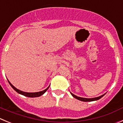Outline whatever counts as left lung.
<instances>
[{"label": "left lung", "mask_w": 123, "mask_h": 123, "mask_svg": "<svg viewBox=\"0 0 123 123\" xmlns=\"http://www.w3.org/2000/svg\"><path fill=\"white\" fill-rule=\"evenodd\" d=\"M70 94H71L72 96L73 97H75V99H78V100H81V101H83V102H91V101H94V100H99V99H100V98H102L103 96H104V94H104L102 95V96H99V97H94V98H83V97H78V96H75V95H74V94H72V92H70Z\"/></svg>", "instance_id": "left-lung-1"}]
</instances>
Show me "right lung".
Wrapping results in <instances>:
<instances>
[{
    "instance_id": "right-lung-1",
    "label": "right lung",
    "mask_w": 123,
    "mask_h": 123,
    "mask_svg": "<svg viewBox=\"0 0 123 123\" xmlns=\"http://www.w3.org/2000/svg\"><path fill=\"white\" fill-rule=\"evenodd\" d=\"M8 83H9V84L10 85V86H12V88H13V89L15 91H16V92H17L18 93L20 94H22L23 95V96H26V97H39V96H42V95L44 93H45V92L46 91L48 90V89L49 88V86H48V88H46V89H45V90L42 91H40V92H24V91H20L19 90V89H16V88H15V86H13V85H12V83H11L8 80Z\"/></svg>"
}]
</instances>
